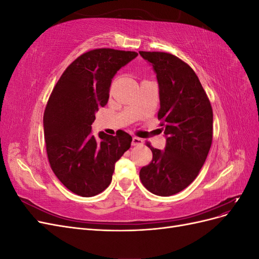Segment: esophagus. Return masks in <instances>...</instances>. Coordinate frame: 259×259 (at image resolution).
Masks as SVG:
<instances>
[{"label":"esophagus","mask_w":259,"mask_h":259,"mask_svg":"<svg viewBox=\"0 0 259 259\" xmlns=\"http://www.w3.org/2000/svg\"><path fill=\"white\" fill-rule=\"evenodd\" d=\"M144 144V140L138 137H133L132 140V146H142Z\"/></svg>","instance_id":"1"}]
</instances>
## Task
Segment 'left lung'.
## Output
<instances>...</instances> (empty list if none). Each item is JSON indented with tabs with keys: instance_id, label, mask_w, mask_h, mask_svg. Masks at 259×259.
I'll return each instance as SVG.
<instances>
[{
	"instance_id": "1",
	"label": "left lung",
	"mask_w": 259,
	"mask_h": 259,
	"mask_svg": "<svg viewBox=\"0 0 259 259\" xmlns=\"http://www.w3.org/2000/svg\"><path fill=\"white\" fill-rule=\"evenodd\" d=\"M139 54L156 73L158 119L166 136L164 151L147 145L152 161L140 169L139 178L151 193L169 197L189 186L204 164L213 140V110L198 75L185 61L163 52Z\"/></svg>"
}]
</instances>
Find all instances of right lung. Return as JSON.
Segmentation results:
<instances>
[{
	"mask_svg": "<svg viewBox=\"0 0 259 259\" xmlns=\"http://www.w3.org/2000/svg\"><path fill=\"white\" fill-rule=\"evenodd\" d=\"M136 52L97 49L82 54L61 74L46 105L43 125L54 174L71 192L90 198L110 185L114 164L127 151L132 136L92 135L93 122L105 107L114 74Z\"/></svg>",
	"mask_w": 259,
	"mask_h": 259,
	"instance_id": "obj_1",
	"label": "right lung"
}]
</instances>
